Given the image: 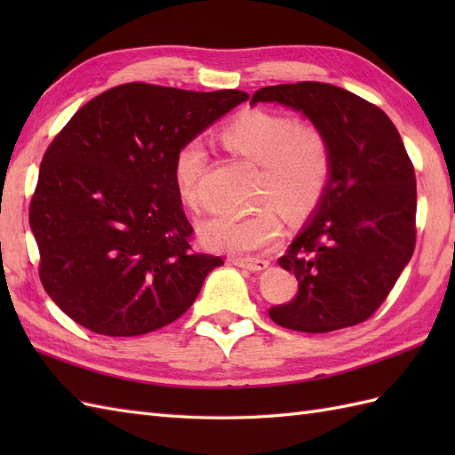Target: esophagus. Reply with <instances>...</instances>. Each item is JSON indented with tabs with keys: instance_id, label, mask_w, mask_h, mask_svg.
I'll return each mask as SVG.
<instances>
[{
	"instance_id": "obj_1",
	"label": "esophagus",
	"mask_w": 455,
	"mask_h": 455,
	"mask_svg": "<svg viewBox=\"0 0 455 455\" xmlns=\"http://www.w3.org/2000/svg\"><path fill=\"white\" fill-rule=\"evenodd\" d=\"M233 264L248 269V272H264V269L269 266L267 259H259V258H235Z\"/></svg>"
}]
</instances>
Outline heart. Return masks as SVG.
I'll use <instances>...</instances> for the list:
<instances>
[{"mask_svg":"<svg viewBox=\"0 0 455 455\" xmlns=\"http://www.w3.org/2000/svg\"><path fill=\"white\" fill-rule=\"evenodd\" d=\"M225 147L259 166L256 201H266L238 217L203 222L201 236L219 252L248 256L274 246L283 235L277 209L303 217L323 199L332 173V154L324 132L311 121L289 119L264 109H250L220 131ZM209 154L197 139L186 140L173 156V181L180 197L196 205L197 188L207 170Z\"/></svg>","mask_w":455,"mask_h":455,"instance_id":"obj_1","label":"heart"}]
</instances>
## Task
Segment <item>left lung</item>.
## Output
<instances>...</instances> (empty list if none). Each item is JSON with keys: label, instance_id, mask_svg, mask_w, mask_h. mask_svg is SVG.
Here are the masks:
<instances>
[{"label": "left lung", "instance_id": "obj_1", "mask_svg": "<svg viewBox=\"0 0 455 455\" xmlns=\"http://www.w3.org/2000/svg\"><path fill=\"white\" fill-rule=\"evenodd\" d=\"M258 101L301 111L332 154L313 219L277 259L299 291L269 316L311 334L360 324L387 299L417 243V178L401 134L377 105L331 84L267 85Z\"/></svg>", "mask_w": 455, "mask_h": 455}]
</instances>
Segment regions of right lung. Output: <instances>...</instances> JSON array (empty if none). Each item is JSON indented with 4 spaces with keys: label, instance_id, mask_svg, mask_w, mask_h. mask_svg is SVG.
Listing matches in <instances>:
<instances>
[{
    "label": "right lung",
    "instance_id": "add662e5",
    "mask_svg": "<svg viewBox=\"0 0 455 455\" xmlns=\"http://www.w3.org/2000/svg\"><path fill=\"white\" fill-rule=\"evenodd\" d=\"M246 100L238 90L123 84L56 134L28 222L44 291L72 321L105 336H140L193 305L225 262L191 248L173 156Z\"/></svg>",
    "mask_w": 455,
    "mask_h": 455
}]
</instances>
